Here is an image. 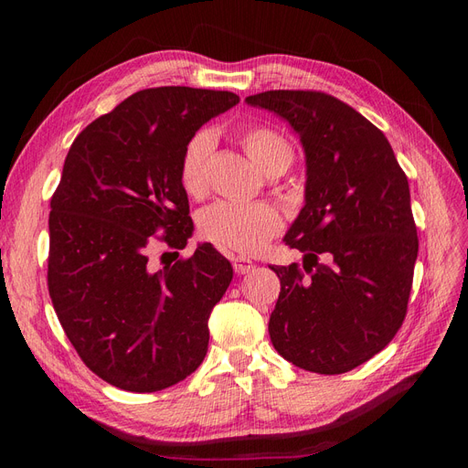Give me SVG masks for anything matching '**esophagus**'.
Returning <instances> with one entry per match:
<instances>
[{
  "label": "esophagus",
  "instance_id": "1",
  "mask_svg": "<svg viewBox=\"0 0 468 468\" xmlns=\"http://www.w3.org/2000/svg\"><path fill=\"white\" fill-rule=\"evenodd\" d=\"M232 265H234V271H236L238 275H244V273H250V271H251V269H253V261H251V260H246V258H239V256L232 258Z\"/></svg>",
  "mask_w": 468,
  "mask_h": 468
}]
</instances>
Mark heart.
<instances>
[{"mask_svg": "<svg viewBox=\"0 0 468 468\" xmlns=\"http://www.w3.org/2000/svg\"><path fill=\"white\" fill-rule=\"evenodd\" d=\"M248 158L265 176L282 174L294 160V148L273 126L248 124L236 134ZM212 152V138L205 133L195 134L183 148L179 162V183L193 199L207 191V160ZM281 215L267 203L218 201L207 207L199 217L203 238L224 250L256 253L269 239L281 232Z\"/></svg>", "mask_w": 468, "mask_h": 468, "instance_id": "obj_1", "label": "heart"}]
</instances>
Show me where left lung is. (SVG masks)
<instances>
[{
  "instance_id": "obj_1",
  "label": "left lung",
  "mask_w": 468,
  "mask_h": 468,
  "mask_svg": "<svg viewBox=\"0 0 468 468\" xmlns=\"http://www.w3.org/2000/svg\"><path fill=\"white\" fill-rule=\"evenodd\" d=\"M246 101L287 119L306 152V205L285 236L304 261L271 265V344L304 371L347 373L385 349L408 313L418 258L408 177L387 136L334 95L275 90Z\"/></svg>"
}]
</instances>
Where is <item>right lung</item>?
<instances>
[{
  "instance_id": "1",
  "label": "right lung",
  "mask_w": 468,
  "mask_h": 468,
  "mask_svg": "<svg viewBox=\"0 0 468 468\" xmlns=\"http://www.w3.org/2000/svg\"><path fill=\"white\" fill-rule=\"evenodd\" d=\"M238 101L232 91L140 90L69 146L50 199L48 294L80 359L112 387L162 390L207 356V320L230 285V261L201 244L158 269L148 250L186 248L183 148Z\"/></svg>"
}]
</instances>
